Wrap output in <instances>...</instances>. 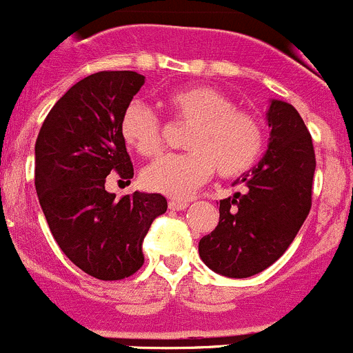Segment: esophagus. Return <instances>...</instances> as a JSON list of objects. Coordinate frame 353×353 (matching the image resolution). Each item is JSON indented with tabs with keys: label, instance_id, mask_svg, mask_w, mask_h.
I'll use <instances>...</instances> for the list:
<instances>
[{
	"label": "esophagus",
	"instance_id": "34e87169",
	"mask_svg": "<svg viewBox=\"0 0 353 353\" xmlns=\"http://www.w3.org/2000/svg\"><path fill=\"white\" fill-rule=\"evenodd\" d=\"M188 207V201H183V200H169V208L170 210H184V208Z\"/></svg>",
	"mask_w": 353,
	"mask_h": 353
}]
</instances>
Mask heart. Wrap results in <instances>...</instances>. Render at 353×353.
<instances>
[{"label": "heart", "mask_w": 353, "mask_h": 353, "mask_svg": "<svg viewBox=\"0 0 353 353\" xmlns=\"http://www.w3.org/2000/svg\"><path fill=\"white\" fill-rule=\"evenodd\" d=\"M163 105L176 122L190 125L183 155H167L145 167L141 181L148 190L172 198H188L215 172L238 177L248 172L263 148L259 119L236 110L228 94L210 85H188L170 91ZM121 136L141 157L162 150V124L141 101H131L121 117Z\"/></svg>", "instance_id": "b5f03b06"}]
</instances>
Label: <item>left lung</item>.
Instances as JSON below:
<instances>
[{
    "mask_svg": "<svg viewBox=\"0 0 353 353\" xmlns=\"http://www.w3.org/2000/svg\"><path fill=\"white\" fill-rule=\"evenodd\" d=\"M265 155L234 181L241 193L221 200L219 224L198 245L207 268L225 278H250L288 250L312 205L316 153L295 107L271 100Z\"/></svg>",
    "mask_w": 353,
    "mask_h": 353,
    "instance_id": "left-lung-1",
    "label": "left lung"
}]
</instances>
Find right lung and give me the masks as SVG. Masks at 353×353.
<instances>
[{"label": "right lung", "mask_w": 353, "mask_h": 353, "mask_svg": "<svg viewBox=\"0 0 353 353\" xmlns=\"http://www.w3.org/2000/svg\"><path fill=\"white\" fill-rule=\"evenodd\" d=\"M145 75L97 72L74 84L54 103L36 141V191L61 252L85 274L117 281L145 262L143 239L167 200L159 193L105 190L117 172L131 183V157L121 136V117Z\"/></svg>", "instance_id": "1"}]
</instances>
